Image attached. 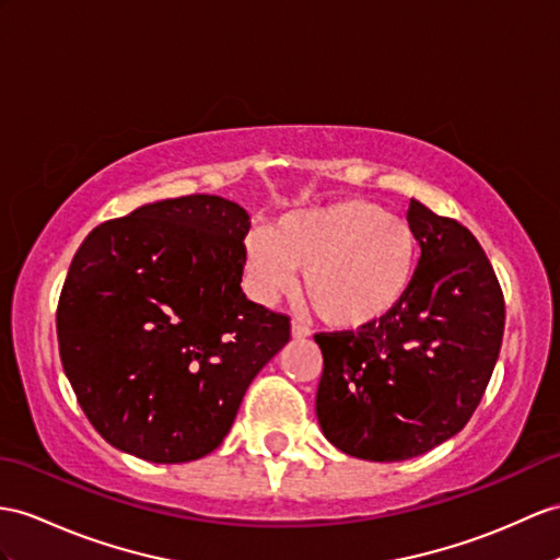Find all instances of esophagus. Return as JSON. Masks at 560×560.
<instances>
[{
  "label": "esophagus",
  "mask_w": 560,
  "mask_h": 560,
  "mask_svg": "<svg viewBox=\"0 0 560 560\" xmlns=\"http://www.w3.org/2000/svg\"><path fill=\"white\" fill-rule=\"evenodd\" d=\"M292 337H294V339H306V337H311V330H308V327H306L304 323L292 320Z\"/></svg>",
  "instance_id": "obj_1"
}]
</instances>
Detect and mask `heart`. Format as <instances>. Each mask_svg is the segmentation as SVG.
Here are the masks:
<instances>
[{
	"instance_id": "obj_1",
	"label": "heart",
	"mask_w": 560,
	"mask_h": 560,
	"mask_svg": "<svg viewBox=\"0 0 560 560\" xmlns=\"http://www.w3.org/2000/svg\"><path fill=\"white\" fill-rule=\"evenodd\" d=\"M258 296L290 292L294 270L316 316L335 330H365L401 306L418 268V242L404 218L365 199L284 213L244 244Z\"/></svg>"
}]
</instances>
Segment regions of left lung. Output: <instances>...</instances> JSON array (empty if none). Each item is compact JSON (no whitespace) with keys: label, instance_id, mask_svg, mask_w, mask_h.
Returning a JSON list of instances; mask_svg holds the SVG:
<instances>
[{"label":"left lung","instance_id":"1","mask_svg":"<svg viewBox=\"0 0 560 560\" xmlns=\"http://www.w3.org/2000/svg\"><path fill=\"white\" fill-rule=\"evenodd\" d=\"M420 244L401 306L361 332H320V430L363 460H406L466 428L499 359L503 294L480 242L411 199Z\"/></svg>","mask_w":560,"mask_h":560}]
</instances>
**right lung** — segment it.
<instances>
[{
    "instance_id": "1",
    "label": "right lung",
    "mask_w": 560,
    "mask_h": 560,
    "mask_svg": "<svg viewBox=\"0 0 560 560\" xmlns=\"http://www.w3.org/2000/svg\"><path fill=\"white\" fill-rule=\"evenodd\" d=\"M240 203L163 199L97 225L68 268L59 353L102 438L149 463L211 454L256 373L290 342V318L242 292Z\"/></svg>"
}]
</instances>
